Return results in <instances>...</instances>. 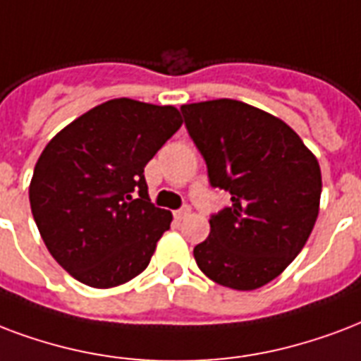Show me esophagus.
I'll list each match as a JSON object with an SVG mask.
<instances>
[{
	"label": "esophagus",
	"instance_id": "34e87169",
	"mask_svg": "<svg viewBox=\"0 0 361 361\" xmlns=\"http://www.w3.org/2000/svg\"><path fill=\"white\" fill-rule=\"evenodd\" d=\"M174 216H176V219H185V217H189L191 216V208H189V206H183V208H180V210H176L174 212Z\"/></svg>",
	"mask_w": 361,
	"mask_h": 361
}]
</instances>
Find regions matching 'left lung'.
Returning <instances> with one entry per match:
<instances>
[{
	"label": "left lung",
	"mask_w": 361,
	"mask_h": 361,
	"mask_svg": "<svg viewBox=\"0 0 361 361\" xmlns=\"http://www.w3.org/2000/svg\"><path fill=\"white\" fill-rule=\"evenodd\" d=\"M181 114L210 185L231 195L192 250L195 261L217 284L257 290L309 240L320 210V164L284 121L244 102L185 104Z\"/></svg>",
	"instance_id": "obj_1"
}]
</instances>
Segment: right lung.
I'll return each instance as SVG.
<instances>
[{"mask_svg": "<svg viewBox=\"0 0 361 361\" xmlns=\"http://www.w3.org/2000/svg\"><path fill=\"white\" fill-rule=\"evenodd\" d=\"M181 123L174 106L115 98L47 144L30 206L47 250L73 279L106 290L149 265L172 214L151 204L144 169Z\"/></svg>", "mask_w": 361, "mask_h": 361, "instance_id": "right-lung-1", "label": "right lung"}]
</instances>
